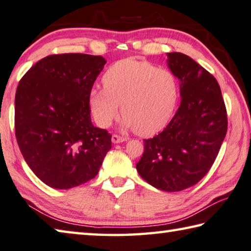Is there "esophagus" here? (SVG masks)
I'll list each match as a JSON object with an SVG mask.
<instances>
[{
    "instance_id": "1",
    "label": "esophagus",
    "mask_w": 251,
    "mask_h": 251,
    "mask_svg": "<svg viewBox=\"0 0 251 251\" xmlns=\"http://www.w3.org/2000/svg\"><path fill=\"white\" fill-rule=\"evenodd\" d=\"M111 141H112V143H114V144H118V143H122V142H125V141H126V139H125V138H122V137H120V135L113 134V135H112V138H111Z\"/></svg>"
}]
</instances>
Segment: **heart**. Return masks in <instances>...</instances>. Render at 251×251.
<instances>
[{"mask_svg":"<svg viewBox=\"0 0 251 251\" xmlns=\"http://www.w3.org/2000/svg\"><path fill=\"white\" fill-rule=\"evenodd\" d=\"M103 88L89 92V107L97 125L108 128L121 104L122 126L140 135H152L168 125L176 108L177 78L149 61L128 58L112 65L102 77Z\"/></svg>","mask_w":251,"mask_h":251,"instance_id":"obj_1","label":"heart"}]
</instances>
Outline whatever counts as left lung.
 Wrapping results in <instances>:
<instances>
[{
    "label": "left lung",
    "mask_w": 251,
    "mask_h": 251,
    "mask_svg": "<svg viewBox=\"0 0 251 251\" xmlns=\"http://www.w3.org/2000/svg\"><path fill=\"white\" fill-rule=\"evenodd\" d=\"M168 67L179 80L181 104L166 128L144 140L140 176L159 190L178 192L203 178L212 168L227 132L221 87L190 56L168 52Z\"/></svg>",
    "instance_id": "1"
}]
</instances>
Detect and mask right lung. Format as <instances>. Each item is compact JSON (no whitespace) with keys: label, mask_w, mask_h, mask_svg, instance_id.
Masks as SVG:
<instances>
[{"label":"right lung","mask_w":251,"mask_h":251,"mask_svg":"<svg viewBox=\"0 0 251 251\" xmlns=\"http://www.w3.org/2000/svg\"><path fill=\"white\" fill-rule=\"evenodd\" d=\"M105 63L102 56L50 55L17 86V143L30 170L50 187L68 190L90 181L111 149V135L92 125L88 100Z\"/></svg>","instance_id":"1"}]
</instances>
